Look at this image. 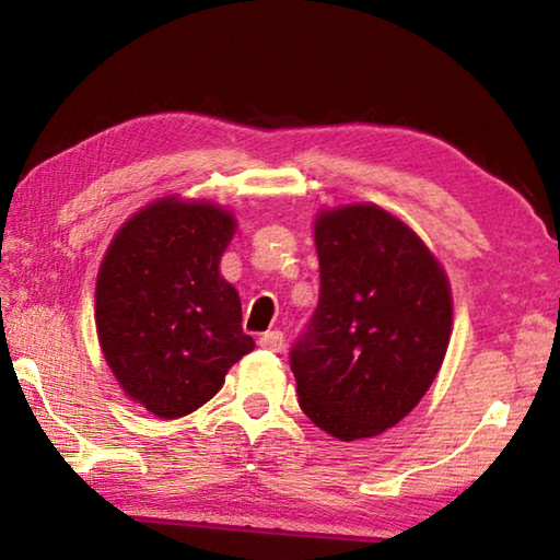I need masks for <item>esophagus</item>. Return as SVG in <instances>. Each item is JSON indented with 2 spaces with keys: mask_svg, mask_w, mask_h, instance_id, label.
Masks as SVG:
<instances>
[{
  "mask_svg": "<svg viewBox=\"0 0 560 560\" xmlns=\"http://www.w3.org/2000/svg\"><path fill=\"white\" fill-rule=\"evenodd\" d=\"M259 346H261L264 350H271V353H281V348H283V334H281V330H269V334H264V336L259 338Z\"/></svg>",
  "mask_w": 560,
  "mask_h": 560,
  "instance_id": "esophagus-1",
  "label": "esophagus"
}]
</instances>
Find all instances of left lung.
Segmentation results:
<instances>
[{
    "instance_id": "8db88e82",
    "label": "left lung",
    "mask_w": 560,
    "mask_h": 560,
    "mask_svg": "<svg viewBox=\"0 0 560 560\" xmlns=\"http://www.w3.org/2000/svg\"><path fill=\"white\" fill-rule=\"evenodd\" d=\"M320 293L291 350L299 405L330 438H377L438 377L452 336L440 259L400 217L373 202L320 210Z\"/></svg>"
}]
</instances>
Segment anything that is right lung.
<instances>
[{
    "label": "right lung",
    "mask_w": 560,
    "mask_h": 560,
    "mask_svg": "<svg viewBox=\"0 0 560 560\" xmlns=\"http://www.w3.org/2000/svg\"><path fill=\"white\" fill-rule=\"evenodd\" d=\"M234 214L160 197L113 236L96 279V330L120 390L160 420L195 412L252 353L240 293L220 273Z\"/></svg>",
    "instance_id": "add662e5"
}]
</instances>
